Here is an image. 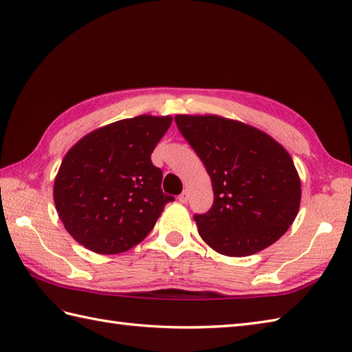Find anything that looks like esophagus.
<instances>
[{
    "label": "esophagus",
    "mask_w": 352,
    "mask_h": 352,
    "mask_svg": "<svg viewBox=\"0 0 352 352\" xmlns=\"http://www.w3.org/2000/svg\"><path fill=\"white\" fill-rule=\"evenodd\" d=\"M187 199H189V195H187V192H186V190H184L182 195L178 196V201L182 202V204H186V202H187Z\"/></svg>",
    "instance_id": "1"
}]
</instances>
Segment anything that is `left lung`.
<instances>
[{
    "label": "left lung",
    "mask_w": 352,
    "mask_h": 352,
    "mask_svg": "<svg viewBox=\"0 0 352 352\" xmlns=\"http://www.w3.org/2000/svg\"><path fill=\"white\" fill-rule=\"evenodd\" d=\"M175 122L213 184V206L193 216L202 240L226 256L253 255L279 240L301 199L300 177L288 151L235 120L175 116Z\"/></svg>",
    "instance_id": "8db88e82"
}]
</instances>
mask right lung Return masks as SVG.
I'll return each instance as SVG.
<instances>
[{
    "mask_svg": "<svg viewBox=\"0 0 352 352\" xmlns=\"http://www.w3.org/2000/svg\"><path fill=\"white\" fill-rule=\"evenodd\" d=\"M170 117L139 116L85 135L65 154L54 183L55 208L67 232L100 255L141 243L174 196L162 190L151 153Z\"/></svg>",
    "mask_w": 352,
    "mask_h": 352,
    "instance_id": "1",
    "label": "right lung"
}]
</instances>
